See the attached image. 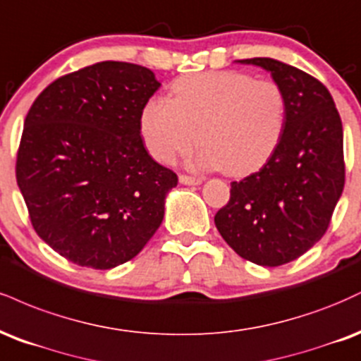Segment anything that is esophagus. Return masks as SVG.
I'll return each instance as SVG.
<instances>
[{
  "label": "esophagus",
  "instance_id": "34e87169",
  "mask_svg": "<svg viewBox=\"0 0 361 361\" xmlns=\"http://www.w3.org/2000/svg\"><path fill=\"white\" fill-rule=\"evenodd\" d=\"M179 182L184 185H199L202 182V179H199V177L184 176V173H182V176H179Z\"/></svg>",
  "mask_w": 361,
  "mask_h": 361
}]
</instances>
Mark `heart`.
<instances>
[{"label": "heart", "instance_id": "1", "mask_svg": "<svg viewBox=\"0 0 361 361\" xmlns=\"http://www.w3.org/2000/svg\"><path fill=\"white\" fill-rule=\"evenodd\" d=\"M287 116L282 87L238 71L202 72L176 80L172 99L152 97L140 128L154 159L171 164L199 142L197 169L245 176L264 165L281 142Z\"/></svg>", "mask_w": 361, "mask_h": 361}]
</instances>
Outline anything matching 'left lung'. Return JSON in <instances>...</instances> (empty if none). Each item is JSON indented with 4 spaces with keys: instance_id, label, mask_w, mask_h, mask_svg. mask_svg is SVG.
Segmentation results:
<instances>
[{
    "instance_id": "left-lung-1",
    "label": "left lung",
    "mask_w": 361,
    "mask_h": 361,
    "mask_svg": "<svg viewBox=\"0 0 361 361\" xmlns=\"http://www.w3.org/2000/svg\"><path fill=\"white\" fill-rule=\"evenodd\" d=\"M238 62L262 67L282 87L286 126L264 167L231 182L214 223L240 257L279 267L304 255L328 230L345 188L343 125L329 91L312 75L269 57Z\"/></svg>"
}]
</instances>
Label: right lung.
<instances>
[{"label": "right lung", "instance_id": "right-lung-1", "mask_svg": "<svg viewBox=\"0 0 361 361\" xmlns=\"http://www.w3.org/2000/svg\"><path fill=\"white\" fill-rule=\"evenodd\" d=\"M159 87L147 67L97 62L54 80L25 118L16 182L33 230L72 264L114 269L162 224L177 176L140 135Z\"/></svg>", "mask_w": 361, "mask_h": 361}]
</instances>
